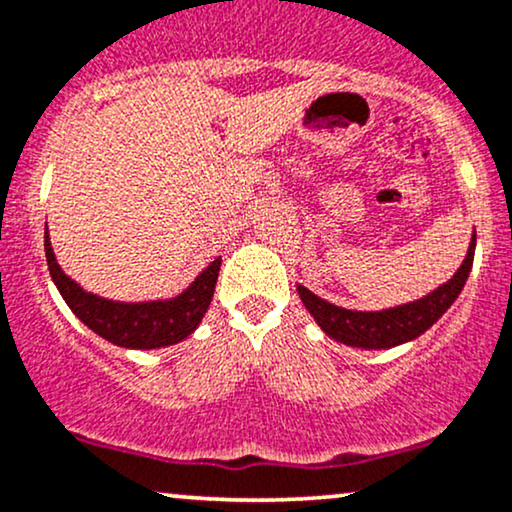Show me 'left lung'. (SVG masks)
<instances>
[{
  "mask_svg": "<svg viewBox=\"0 0 512 512\" xmlns=\"http://www.w3.org/2000/svg\"><path fill=\"white\" fill-rule=\"evenodd\" d=\"M474 245H477V236H472L465 260L458 272L453 274V279H448L443 286L415 300V303H405L379 312H357L326 303L324 298L307 291L305 286H298V295L307 312L322 326L324 334L334 338V341L365 350L393 348L422 336L455 303V298L463 291L467 276H470Z\"/></svg>",
  "mask_w": 512,
  "mask_h": 512,
  "instance_id": "obj_1",
  "label": "left lung"
}]
</instances>
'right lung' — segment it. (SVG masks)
Listing matches in <instances>:
<instances>
[{"instance_id":"add662e5","label":"right lung","mask_w":512,"mask_h":512,"mask_svg":"<svg viewBox=\"0 0 512 512\" xmlns=\"http://www.w3.org/2000/svg\"><path fill=\"white\" fill-rule=\"evenodd\" d=\"M45 255L54 286L59 288L61 298L71 307L73 315L114 346L133 350L174 346V343H181L183 338L193 334L205 317L209 303H212L221 267V257L209 262V267L202 269V274L176 298L119 303V300H107L83 291V286H78L71 276L61 272L47 231Z\"/></svg>"}]
</instances>
